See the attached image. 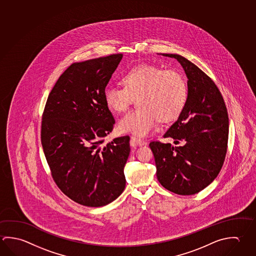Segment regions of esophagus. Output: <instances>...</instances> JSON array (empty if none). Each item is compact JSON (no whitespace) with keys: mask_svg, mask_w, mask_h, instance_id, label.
Instances as JSON below:
<instances>
[{"mask_svg":"<svg viewBox=\"0 0 256 256\" xmlns=\"http://www.w3.org/2000/svg\"><path fill=\"white\" fill-rule=\"evenodd\" d=\"M131 142L134 143V144H136V146H144V144H146V140L136 138V136H131Z\"/></svg>","mask_w":256,"mask_h":256,"instance_id":"obj_1","label":"esophagus"}]
</instances>
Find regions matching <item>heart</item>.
<instances>
[{
  "instance_id": "b5f03b06",
  "label": "heart",
  "mask_w": 256,
  "mask_h": 256,
  "mask_svg": "<svg viewBox=\"0 0 256 256\" xmlns=\"http://www.w3.org/2000/svg\"><path fill=\"white\" fill-rule=\"evenodd\" d=\"M125 88L108 86L104 90L106 106L114 112L126 110L134 98L138 108L118 122V130L138 136L150 134L157 122L174 120L187 100V84L182 74L161 66L142 64L122 76Z\"/></svg>"
}]
</instances>
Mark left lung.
Masks as SVG:
<instances>
[{
	"mask_svg": "<svg viewBox=\"0 0 256 256\" xmlns=\"http://www.w3.org/2000/svg\"><path fill=\"white\" fill-rule=\"evenodd\" d=\"M188 78V94L182 112L164 134L182 141L184 146L152 141L149 144L159 182L179 195H193L216 178L223 166L228 140V116L224 99L205 72L177 54Z\"/></svg>",
	"mask_w": 256,
	"mask_h": 256,
	"instance_id": "left-lung-1",
	"label": "left lung"
}]
</instances>
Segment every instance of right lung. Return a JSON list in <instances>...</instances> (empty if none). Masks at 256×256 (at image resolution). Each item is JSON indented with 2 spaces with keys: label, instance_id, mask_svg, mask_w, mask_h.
I'll use <instances>...</instances> for the list:
<instances>
[{
  "label": "right lung",
  "instance_id": "right-lung-1",
  "mask_svg": "<svg viewBox=\"0 0 256 256\" xmlns=\"http://www.w3.org/2000/svg\"><path fill=\"white\" fill-rule=\"evenodd\" d=\"M122 58L72 64L50 92L42 116L41 144L54 182L84 206H105L126 186L130 136L104 143L115 120L104 90Z\"/></svg>",
  "mask_w": 256,
  "mask_h": 256
}]
</instances>
